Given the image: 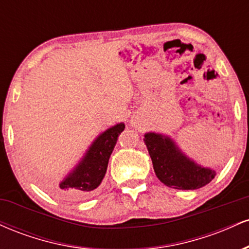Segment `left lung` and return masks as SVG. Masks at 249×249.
<instances>
[{
  "label": "left lung",
  "mask_w": 249,
  "mask_h": 249,
  "mask_svg": "<svg viewBox=\"0 0 249 249\" xmlns=\"http://www.w3.org/2000/svg\"><path fill=\"white\" fill-rule=\"evenodd\" d=\"M146 144L156 176L162 184L177 190H196L212 181L215 172L190 160L168 137L146 133Z\"/></svg>",
  "instance_id": "left-lung-1"
}]
</instances>
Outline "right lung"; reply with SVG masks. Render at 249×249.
I'll return each mask as SVG.
<instances>
[{
  "instance_id": "add662e5",
  "label": "right lung",
  "mask_w": 249,
  "mask_h": 249,
  "mask_svg": "<svg viewBox=\"0 0 249 249\" xmlns=\"http://www.w3.org/2000/svg\"><path fill=\"white\" fill-rule=\"evenodd\" d=\"M124 128L125 125L121 123L102 133L75 170L53 188L55 196L65 200H79L91 196L102 184L107 170L108 159L116 146L118 136Z\"/></svg>"
}]
</instances>
